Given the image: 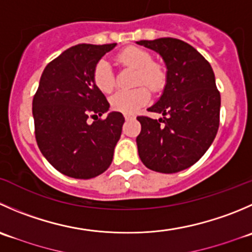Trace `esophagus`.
<instances>
[{
	"mask_svg": "<svg viewBox=\"0 0 252 252\" xmlns=\"http://www.w3.org/2000/svg\"><path fill=\"white\" fill-rule=\"evenodd\" d=\"M124 118H126V121H130V119H134V116H131V114H124Z\"/></svg>",
	"mask_w": 252,
	"mask_h": 252,
	"instance_id": "esophagus-1",
	"label": "esophagus"
}]
</instances>
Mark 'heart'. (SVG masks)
<instances>
[{"label":"heart","mask_w":252,"mask_h":252,"mask_svg":"<svg viewBox=\"0 0 252 252\" xmlns=\"http://www.w3.org/2000/svg\"><path fill=\"white\" fill-rule=\"evenodd\" d=\"M117 61L124 66L136 69V85H146L151 91L158 92L163 89L166 75L162 67L153 63V56L145 49L138 46H129L119 51L116 56ZM92 80L97 89L103 94H108L114 89L116 77L108 61L102 59L94 66ZM150 99V91L145 86H140L131 91H118L109 98V104L113 111L126 114L135 113L145 106Z\"/></svg>","instance_id":"b5f03b06"}]
</instances>
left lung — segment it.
Listing matches in <instances>:
<instances>
[{
	"instance_id": "8db88e82",
	"label": "left lung",
	"mask_w": 252,
	"mask_h": 252,
	"mask_svg": "<svg viewBox=\"0 0 252 252\" xmlns=\"http://www.w3.org/2000/svg\"><path fill=\"white\" fill-rule=\"evenodd\" d=\"M162 56L167 67L160 99L148 109L163 118L140 116L136 138L144 165L175 173L196 163L213 143L219 128L220 94L213 69L192 45L175 38L136 41Z\"/></svg>"
}]
</instances>
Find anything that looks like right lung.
I'll return each mask as SVG.
<instances>
[{"label":"right lung","instance_id":"obj_1","mask_svg":"<svg viewBox=\"0 0 252 252\" xmlns=\"http://www.w3.org/2000/svg\"><path fill=\"white\" fill-rule=\"evenodd\" d=\"M117 44H77L53 61L41 74L33 98L35 140L44 158L69 177H96L113 160L124 123L123 114L106 113L109 103L92 80L96 64ZM91 115L97 118L92 125Z\"/></svg>","mask_w":252,"mask_h":252}]
</instances>
